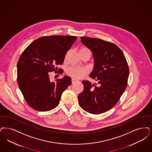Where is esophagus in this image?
Segmentation results:
<instances>
[{
    "label": "esophagus",
    "mask_w": 152,
    "mask_h": 152,
    "mask_svg": "<svg viewBox=\"0 0 152 152\" xmlns=\"http://www.w3.org/2000/svg\"><path fill=\"white\" fill-rule=\"evenodd\" d=\"M76 81H77L76 80H75V79H72V84L75 83Z\"/></svg>",
    "instance_id": "obj_1"
}]
</instances>
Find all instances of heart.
Masks as SVG:
<instances>
[{"instance_id":"1","label":"heart","mask_w":152,"mask_h":152,"mask_svg":"<svg viewBox=\"0 0 152 152\" xmlns=\"http://www.w3.org/2000/svg\"><path fill=\"white\" fill-rule=\"evenodd\" d=\"M82 50H88L83 49ZM89 72L88 68L85 67L72 66L67 69V75L75 79H81L84 77Z\"/></svg>"}]
</instances>
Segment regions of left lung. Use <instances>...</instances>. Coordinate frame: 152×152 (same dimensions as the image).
Returning a JSON list of instances; mask_svg holds the SVG:
<instances>
[{"instance_id": "8db88e82", "label": "left lung", "mask_w": 152, "mask_h": 152, "mask_svg": "<svg viewBox=\"0 0 152 152\" xmlns=\"http://www.w3.org/2000/svg\"><path fill=\"white\" fill-rule=\"evenodd\" d=\"M81 41L92 52L94 66L89 76L97 84L82 81L84 91L79 94V104L88 113L102 114L115 105L127 87V62L121 50L113 43L85 37H81Z\"/></svg>"}]
</instances>
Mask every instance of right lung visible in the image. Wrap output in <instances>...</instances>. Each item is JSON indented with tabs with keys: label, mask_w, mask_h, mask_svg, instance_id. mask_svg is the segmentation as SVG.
Wrapping results in <instances>:
<instances>
[{
	"label": "right lung",
	"mask_w": 152,
	"mask_h": 152,
	"mask_svg": "<svg viewBox=\"0 0 152 152\" xmlns=\"http://www.w3.org/2000/svg\"><path fill=\"white\" fill-rule=\"evenodd\" d=\"M77 37L44 36L37 38L26 48L18 63V83L24 99L32 109L39 111L54 109L61 94L71 84L68 76L50 80V72L62 64L67 52ZM59 69V73L62 70Z\"/></svg>",
	"instance_id": "right-lung-1"
}]
</instances>
